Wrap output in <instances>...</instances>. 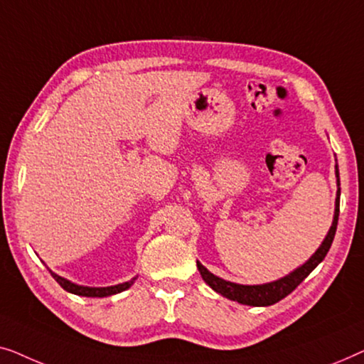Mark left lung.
I'll return each mask as SVG.
<instances>
[{"mask_svg": "<svg viewBox=\"0 0 364 364\" xmlns=\"http://www.w3.org/2000/svg\"><path fill=\"white\" fill-rule=\"evenodd\" d=\"M336 178H338V186H340V173H338V166H336ZM338 216H340V188H338L336 193V204H335V218H333V224H331L328 234L318 250L311 255V257L306 260V262L299 267L294 272L287 275V277L275 280V282L270 284H264V285H239V284H232L228 282V280H223L216 277V275L209 272L206 267H203L201 264L198 262V270L201 274V277L204 282H206L214 291L221 294L223 296H226L229 300L239 301L242 305H250V306H267V305H274L285 299L287 295L291 294L296 287H299L304 280L306 279L311 270H314L316 265H318L321 260L325 259V255L328 254V250L331 247V242L335 239V232H336V226H338Z\"/></svg>", "mask_w": 364, "mask_h": 364, "instance_id": "left-lung-1", "label": "left lung"}]
</instances>
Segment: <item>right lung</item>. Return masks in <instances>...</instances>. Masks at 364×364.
Listing matches in <instances>:
<instances>
[{
  "mask_svg": "<svg viewBox=\"0 0 364 364\" xmlns=\"http://www.w3.org/2000/svg\"><path fill=\"white\" fill-rule=\"evenodd\" d=\"M53 275L55 282H58L60 287H63L64 290L70 291V294H75V295H82V296H109V295H115V294H120V291H124L132 287L133 280L130 282H125V284H119V285H114V287H100V289H95V287H82V285H75L73 282H69V280H65L63 277H59L58 274L50 272Z\"/></svg>",
  "mask_w": 364,
  "mask_h": 364,
  "instance_id": "obj_1",
  "label": "right lung"
}]
</instances>
